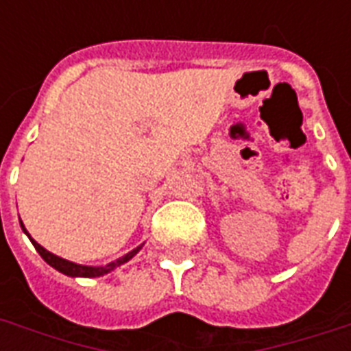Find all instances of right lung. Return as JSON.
Instances as JSON below:
<instances>
[{
	"label": "right lung",
	"mask_w": 351,
	"mask_h": 351,
	"mask_svg": "<svg viewBox=\"0 0 351 351\" xmlns=\"http://www.w3.org/2000/svg\"><path fill=\"white\" fill-rule=\"evenodd\" d=\"M19 224H21V220H19ZM21 228H23V224H21ZM23 231L27 233V230H25V228H23ZM29 239H30V234H29ZM32 244H34L36 251L40 253L41 258H43V261H45L49 266H52L54 269H58V271H62L63 275H69V277H101V275H106V273H111L112 269H117V267L121 266V264H125L127 261H131L132 256L136 255L138 251L142 250V245H140V247L132 250L131 253H127L125 256H121V258L111 262V264H107V266L90 267V266H80V264H74V262H69V261H65V258H60V256L52 255L51 251H47L45 247H41V245L38 244L36 240H32Z\"/></svg>",
	"instance_id": "add662e5"
}]
</instances>
